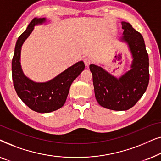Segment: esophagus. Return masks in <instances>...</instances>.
I'll return each mask as SVG.
<instances>
[{"instance_id":"34e87169","label":"esophagus","mask_w":161,"mask_h":161,"mask_svg":"<svg viewBox=\"0 0 161 161\" xmlns=\"http://www.w3.org/2000/svg\"><path fill=\"white\" fill-rule=\"evenodd\" d=\"M84 63H85V65L86 66H89L90 64H91V59H90L89 58H84Z\"/></svg>"}]
</instances>
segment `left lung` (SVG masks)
Masks as SVG:
<instances>
[{"label":"left lung","instance_id":"1","mask_svg":"<svg viewBox=\"0 0 161 161\" xmlns=\"http://www.w3.org/2000/svg\"><path fill=\"white\" fill-rule=\"evenodd\" d=\"M122 36L132 57L130 69L119 78L101 66L90 64L96 100L101 106L114 111L131 108L146 92L149 84V57L142 35L129 23L122 21Z\"/></svg>","mask_w":161,"mask_h":161}]
</instances>
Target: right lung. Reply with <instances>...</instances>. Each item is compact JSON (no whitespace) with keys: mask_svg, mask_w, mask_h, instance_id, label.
<instances>
[{"mask_svg":"<svg viewBox=\"0 0 161 161\" xmlns=\"http://www.w3.org/2000/svg\"><path fill=\"white\" fill-rule=\"evenodd\" d=\"M46 23L45 17H35L30 22L17 40L12 62V80L17 95L31 109L42 114L56 111L63 106L72 83L85 68L83 61H78L45 82H35L24 74L20 63L22 46L35 26Z\"/></svg>","mask_w":161,"mask_h":161,"instance_id":"1","label":"right lung"}]
</instances>
